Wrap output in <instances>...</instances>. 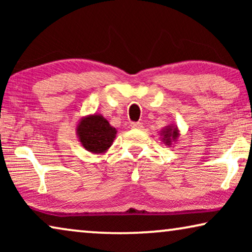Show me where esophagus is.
I'll list each match as a JSON object with an SVG mask.
<instances>
[{
  "label": "esophagus",
  "instance_id": "esophagus-1",
  "mask_svg": "<svg viewBox=\"0 0 252 252\" xmlns=\"http://www.w3.org/2000/svg\"><path fill=\"white\" fill-rule=\"evenodd\" d=\"M130 127L135 129H141L143 127L142 123H130Z\"/></svg>",
  "mask_w": 252,
  "mask_h": 252
}]
</instances>
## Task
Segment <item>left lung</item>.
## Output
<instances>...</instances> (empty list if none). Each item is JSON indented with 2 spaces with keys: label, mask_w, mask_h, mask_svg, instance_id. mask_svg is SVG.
<instances>
[{
  "label": "left lung",
  "mask_w": 252,
  "mask_h": 252,
  "mask_svg": "<svg viewBox=\"0 0 252 252\" xmlns=\"http://www.w3.org/2000/svg\"><path fill=\"white\" fill-rule=\"evenodd\" d=\"M179 136H180V130H179L178 126L175 125H167L160 130L161 142L167 147L173 146V143L178 141Z\"/></svg>",
  "instance_id": "8db88e82"
}]
</instances>
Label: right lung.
I'll return each mask as SVG.
<instances>
[{
  "mask_svg": "<svg viewBox=\"0 0 252 252\" xmlns=\"http://www.w3.org/2000/svg\"><path fill=\"white\" fill-rule=\"evenodd\" d=\"M75 129L81 146L95 155H104L112 146L117 135L115 127L97 113L82 117Z\"/></svg>",
  "mask_w": 252,
  "mask_h": 252,
  "instance_id": "right-lung-1",
  "label": "right lung"
}]
</instances>
